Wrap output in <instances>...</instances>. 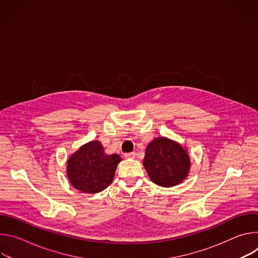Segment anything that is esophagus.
<instances>
[{"label":"esophagus","instance_id":"34e87169","mask_svg":"<svg viewBox=\"0 0 258 258\" xmlns=\"http://www.w3.org/2000/svg\"><path fill=\"white\" fill-rule=\"evenodd\" d=\"M125 158H135L136 157V153L135 152H130V153H125L124 154Z\"/></svg>","mask_w":258,"mask_h":258}]
</instances>
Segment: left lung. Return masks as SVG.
Instances as JSON below:
<instances>
[{"instance_id":"obj_1","label":"left lung","mask_w":258,"mask_h":258,"mask_svg":"<svg viewBox=\"0 0 258 258\" xmlns=\"http://www.w3.org/2000/svg\"><path fill=\"white\" fill-rule=\"evenodd\" d=\"M143 163L151 180L165 188L178 185L190 169L187 151L166 138H157L149 143Z\"/></svg>"}]
</instances>
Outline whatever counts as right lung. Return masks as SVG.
I'll use <instances>...</instances> for the list:
<instances>
[{
	"label": "right lung",
	"instance_id": "add662e5",
	"mask_svg": "<svg viewBox=\"0 0 258 258\" xmlns=\"http://www.w3.org/2000/svg\"><path fill=\"white\" fill-rule=\"evenodd\" d=\"M120 156L107 155L98 141H92L70 156L67 175L71 185L84 193L95 194L112 182Z\"/></svg>",
	"mask_w": 258,
	"mask_h": 258
}]
</instances>
